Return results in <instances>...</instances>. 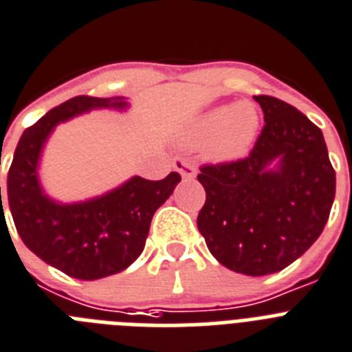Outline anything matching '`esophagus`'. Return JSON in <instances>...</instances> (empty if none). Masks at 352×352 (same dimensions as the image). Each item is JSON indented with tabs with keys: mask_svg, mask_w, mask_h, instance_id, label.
<instances>
[{
	"mask_svg": "<svg viewBox=\"0 0 352 352\" xmlns=\"http://www.w3.org/2000/svg\"><path fill=\"white\" fill-rule=\"evenodd\" d=\"M173 169L178 170L179 174H182L183 179H194L196 178V167L190 164V162L183 160V158H176V160L173 162Z\"/></svg>",
	"mask_w": 352,
	"mask_h": 352,
	"instance_id": "esophagus-1",
	"label": "esophagus"
}]
</instances>
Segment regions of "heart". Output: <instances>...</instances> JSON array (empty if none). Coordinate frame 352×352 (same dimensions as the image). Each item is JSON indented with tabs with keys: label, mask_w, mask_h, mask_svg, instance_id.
Masks as SVG:
<instances>
[{
	"label": "heart",
	"mask_w": 352,
	"mask_h": 352,
	"mask_svg": "<svg viewBox=\"0 0 352 352\" xmlns=\"http://www.w3.org/2000/svg\"><path fill=\"white\" fill-rule=\"evenodd\" d=\"M260 130L258 108L249 101L222 103L201 112L182 130V142L205 146L213 162H235L244 158Z\"/></svg>",
	"instance_id": "b5f03b06"
}]
</instances>
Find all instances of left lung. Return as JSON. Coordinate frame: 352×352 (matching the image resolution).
Masks as SVG:
<instances>
[{"instance_id": "obj_1", "label": "left lung", "mask_w": 352, "mask_h": 352, "mask_svg": "<svg viewBox=\"0 0 352 352\" xmlns=\"http://www.w3.org/2000/svg\"><path fill=\"white\" fill-rule=\"evenodd\" d=\"M262 135L248 158L206 165L197 228L221 265L245 276L279 272L326 226L336 178L322 131L292 104L254 96Z\"/></svg>"}]
</instances>
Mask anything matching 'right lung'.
<instances>
[{
  "mask_svg": "<svg viewBox=\"0 0 352 352\" xmlns=\"http://www.w3.org/2000/svg\"><path fill=\"white\" fill-rule=\"evenodd\" d=\"M130 107L122 96H76L25 130L14 153L7 196L17 233L42 262L71 278L94 281L128 269L144 251L155 212L182 182L178 173L160 182L131 176L101 196L74 203H62L44 190L42 153L60 122L92 110L126 112ZM0 205L3 217L1 187Z\"/></svg>",
  "mask_w": 352,
  "mask_h": 352,
  "instance_id": "add662e5",
  "label": "right lung"
}]
</instances>
